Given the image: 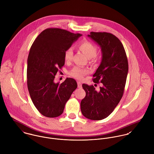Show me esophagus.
<instances>
[{
	"label": "esophagus",
	"mask_w": 154,
	"mask_h": 154,
	"mask_svg": "<svg viewBox=\"0 0 154 154\" xmlns=\"http://www.w3.org/2000/svg\"><path fill=\"white\" fill-rule=\"evenodd\" d=\"M77 86H78V88H82V83H81L80 82H77Z\"/></svg>",
	"instance_id": "esophagus-1"
}]
</instances>
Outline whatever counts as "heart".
Listing matches in <instances>:
<instances>
[{
    "label": "heart",
    "instance_id": "obj_1",
    "mask_svg": "<svg viewBox=\"0 0 154 154\" xmlns=\"http://www.w3.org/2000/svg\"><path fill=\"white\" fill-rule=\"evenodd\" d=\"M79 49L88 58L91 59L92 61H95L94 57L97 55V47L89 41L86 40L79 44ZM73 57V49L71 48H68L64 53V60L66 62L71 61ZM89 72L86 69H83L79 66L73 68L69 72V75L77 79L81 80Z\"/></svg>",
    "mask_w": 154,
    "mask_h": 154
}]
</instances>
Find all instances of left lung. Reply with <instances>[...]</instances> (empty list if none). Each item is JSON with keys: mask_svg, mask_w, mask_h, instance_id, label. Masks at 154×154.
<instances>
[{"mask_svg": "<svg viewBox=\"0 0 154 154\" xmlns=\"http://www.w3.org/2000/svg\"><path fill=\"white\" fill-rule=\"evenodd\" d=\"M88 37L101 48L102 61L93 75V81L102 85L97 91L92 85L83 84L86 96L81 101V111L88 119L100 120L112 112L123 96L128 64L123 44L116 35L106 32H91Z\"/></svg>", "mask_w": 154, "mask_h": 154, "instance_id": "8db88e82", "label": "left lung"}]
</instances>
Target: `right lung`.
<instances>
[{
  "label": "right lung",
  "instance_id": "1",
  "mask_svg": "<svg viewBox=\"0 0 154 154\" xmlns=\"http://www.w3.org/2000/svg\"><path fill=\"white\" fill-rule=\"evenodd\" d=\"M82 34L49 28L34 41L27 60V87L31 100L43 116H61L65 105L77 88L76 81L66 78L61 84L54 79L65 64L64 53Z\"/></svg>",
  "mask_w": 154,
  "mask_h": 154
}]
</instances>
